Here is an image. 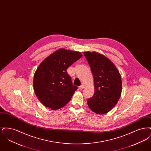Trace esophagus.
Segmentation results:
<instances>
[{"instance_id":"1","label":"esophagus","mask_w":151,"mask_h":151,"mask_svg":"<svg viewBox=\"0 0 151 151\" xmlns=\"http://www.w3.org/2000/svg\"><path fill=\"white\" fill-rule=\"evenodd\" d=\"M84 87H85V85H84V84L83 83L80 86H79V88H80V89H83V88H84Z\"/></svg>"}]
</instances>
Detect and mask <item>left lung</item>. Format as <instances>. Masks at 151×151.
I'll use <instances>...</instances> for the list:
<instances>
[{"label":"left lung","mask_w":151,"mask_h":151,"mask_svg":"<svg viewBox=\"0 0 151 151\" xmlns=\"http://www.w3.org/2000/svg\"><path fill=\"white\" fill-rule=\"evenodd\" d=\"M93 76L94 94L88 99L89 108L97 114L110 111L122 92L121 76L108 58L96 52H84Z\"/></svg>","instance_id":"8db88e82"}]
</instances>
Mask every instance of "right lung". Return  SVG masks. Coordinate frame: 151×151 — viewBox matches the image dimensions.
<instances>
[{"instance_id":"add662e5","label":"right lung","mask_w":151,"mask_h":151,"mask_svg":"<svg viewBox=\"0 0 151 151\" xmlns=\"http://www.w3.org/2000/svg\"><path fill=\"white\" fill-rule=\"evenodd\" d=\"M82 57L78 51L60 49L45 58L33 79L37 97L51 110L62 108L70 101L78 87L72 84L67 69Z\"/></svg>"}]
</instances>
